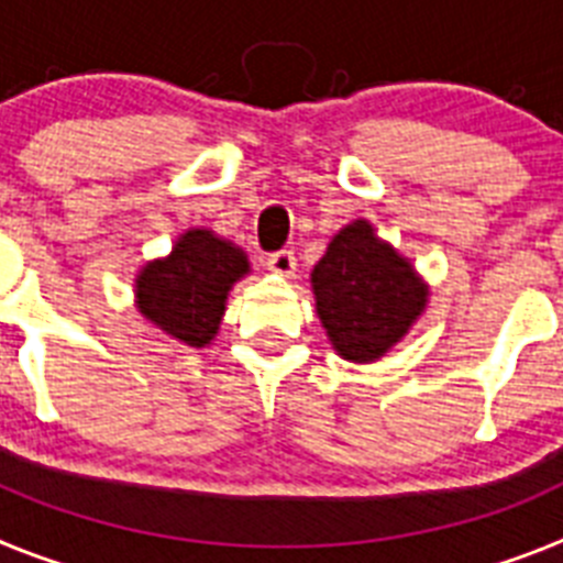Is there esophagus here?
<instances>
[{"label":"esophagus","instance_id":"34e87169","mask_svg":"<svg viewBox=\"0 0 563 563\" xmlns=\"http://www.w3.org/2000/svg\"><path fill=\"white\" fill-rule=\"evenodd\" d=\"M266 266H268V272H272V275L291 277V275H295L297 261H295V254L283 249V252H275V254H272V257H268Z\"/></svg>","mask_w":563,"mask_h":563}]
</instances>
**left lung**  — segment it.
I'll return each instance as SVG.
<instances>
[{
    "label": "left lung",
    "instance_id": "1",
    "mask_svg": "<svg viewBox=\"0 0 563 563\" xmlns=\"http://www.w3.org/2000/svg\"><path fill=\"white\" fill-rule=\"evenodd\" d=\"M317 317L336 356L383 360L428 309L430 286L413 263L356 218L331 238L311 272Z\"/></svg>",
    "mask_w": 563,
    "mask_h": 563
}]
</instances>
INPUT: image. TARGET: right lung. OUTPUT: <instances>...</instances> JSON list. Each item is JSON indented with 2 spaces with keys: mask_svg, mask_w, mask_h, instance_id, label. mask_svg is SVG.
<instances>
[{
  "mask_svg": "<svg viewBox=\"0 0 563 563\" xmlns=\"http://www.w3.org/2000/svg\"><path fill=\"white\" fill-rule=\"evenodd\" d=\"M252 272L241 246L212 229H187L166 257L135 275V309L189 349H207L221 329L229 291Z\"/></svg>",
  "mask_w": 563,
  "mask_h": 563,
  "instance_id": "add662e5",
  "label": "right lung"
}]
</instances>
